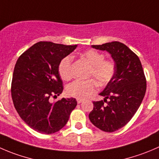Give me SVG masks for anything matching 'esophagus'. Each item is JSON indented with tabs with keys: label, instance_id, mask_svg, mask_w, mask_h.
<instances>
[{
	"label": "esophagus",
	"instance_id": "34e87169",
	"mask_svg": "<svg viewBox=\"0 0 159 159\" xmlns=\"http://www.w3.org/2000/svg\"><path fill=\"white\" fill-rule=\"evenodd\" d=\"M83 101H84V100H83L82 98H77V102H78V104H80V103H81Z\"/></svg>",
	"mask_w": 159,
	"mask_h": 159
}]
</instances>
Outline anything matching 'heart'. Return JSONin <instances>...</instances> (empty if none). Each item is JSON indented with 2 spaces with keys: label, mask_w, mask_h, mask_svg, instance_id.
Here are the masks:
<instances>
[{
  "label": "heart",
  "mask_w": 159,
  "mask_h": 159,
  "mask_svg": "<svg viewBox=\"0 0 159 159\" xmlns=\"http://www.w3.org/2000/svg\"><path fill=\"white\" fill-rule=\"evenodd\" d=\"M81 57L90 66L88 77L92 78L85 81L77 80L67 86V94L77 98H84L91 95L96 89L95 81L100 85H105L113 78L116 73L115 62L112 60L105 59V55L97 50H87ZM72 60L71 56L65 57L61 60L58 67L60 75L66 81L73 76Z\"/></svg>",
  "instance_id": "obj_1"
}]
</instances>
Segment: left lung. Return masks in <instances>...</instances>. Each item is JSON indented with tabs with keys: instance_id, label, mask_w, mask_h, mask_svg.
<instances>
[{
	"instance_id": "left-lung-1",
	"label": "left lung",
	"mask_w": 159,
	"mask_h": 159,
	"mask_svg": "<svg viewBox=\"0 0 159 159\" xmlns=\"http://www.w3.org/2000/svg\"><path fill=\"white\" fill-rule=\"evenodd\" d=\"M93 48L109 52L116 64V73L99 94L104 101H94L89 117L105 132L122 128L134 116L145 95L146 78L138 55L122 43L114 41Z\"/></svg>"
}]
</instances>
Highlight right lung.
I'll list each match as a JSON object with an SVG mask.
<instances>
[{
  "instance_id": "add662e5",
  "label": "right lung",
  "mask_w": 159,
  "mask_h": 159,
  "mask_svg": "<svg viewBox=\"0 0 159 159\" xmlns=\"http://www.w3.org/2000/svg\"><path fill=\"white\" fill-rule=\"evenodd\" d=\"M77 45L39 42L18 57L12 77V100L18 115L35 131L51 134L62 129L77 106L75 98L51 102L64 90L58 67Z\"/></svg>"
}]
</instances>
